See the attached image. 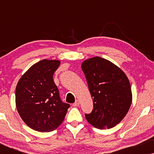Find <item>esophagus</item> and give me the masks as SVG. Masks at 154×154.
I'll return each instance as SVG.
<instances>
[{"instance_id": "1", "label": "esophagus", "mask_w": 154, "mask_h": 154, "mask_svg": "<svg viewBox=\"0 0 154 154\" xmlns=\"http://www.w3.org/2000/svg\"><path fill=\"white\" fill-rule=\"evenodd\" d=\"M79 105H80V102L79 100L75 101V102L74 103V104H73V106H79Z\"/></svg>"}]
</instances>
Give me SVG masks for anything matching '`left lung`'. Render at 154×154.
I'll return each instance as SVG.
<instances>
[{"label": "left lung", "instance_id": "8db88e82", "mask_svg": "<svg viewBox=\"0 0 154 154\" xmlns=\"http://www.w3.org/2000/svg\"><path fill=\"white\" fill-rule=\"evenodd\" d=\"M93 101V110L85 114L88 123L98 129H109L124 119L132 103L131 86L125 73L100 57L81 64Z\"/></svg>", "mask_w": 154, "mask_h": 154}]
</instances>
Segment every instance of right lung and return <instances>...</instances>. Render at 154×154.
<instances>
[{
  "label": "right lung",
  "instance_id": "1",
  "mask_svg": "<svg viewBox=\"0 0 154 154\" xmlns=\"http://www.w3.org/2000/svg\"><path fill=\"white\" fill-rule=\"evenodd\" d=\"M59 60H43L31 66L19 80L15 90L17 111L23 121L38 132H51L64 121L70 105L60 100L53 74Z\"/></svg>",
  "mask_w": 154,
  "mask_h": 154
}]
</instances>
